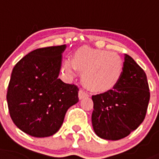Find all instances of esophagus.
Returning a JSON list of instances; mask_svg holds the SVG:
<instances>
[{
    "instance_id": "obj_1",
    "label": "esophagus",
    "mask_w": 159,
    "mask_h": 159,
    "mask_svg": "<svg viewBox=\"0 0 159 159\" xmlns=\"http://www.w3.org/2000/svg\"><path fill=\"white\" fill-rule=\"evenodd\" d=\"M78 96H79V99H83V98L88 97L89 94L86 91H84V90H80Z\"/></svg>"
}]
</instances>
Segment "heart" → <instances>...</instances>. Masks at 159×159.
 <instances>
[{
  "label": "heart",
  "mask_w": 159,
  "mask_h": 159,
  "mask_svg": "<svg viewBox=\"0 0 159 159\" xmlns=\"http://www.w3.org/2000/svg\"><path fill=\"white\" fill-rule=\"evenodd\" d=\"M84 72L83 82L94 91H105L119 82L123 72V63L119 55L108 50L82 49L74 59L64 60L63 69L67 75L74 77L77 68Z\"/></svg>",
  "instance_id": "b5f03b06"
}]
</instances>
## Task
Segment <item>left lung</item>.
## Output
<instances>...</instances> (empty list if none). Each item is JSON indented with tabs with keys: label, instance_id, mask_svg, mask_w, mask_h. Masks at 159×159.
<instances>
[{
	"label": "left lung",
	"instance_id": "1",
	"mask_svg": "<svg viewBox=\"0 0 159 159\" xmlns=\"http://www.w3.org/2000/svg\"><path fill=\"white\" fill-rule=\"evenodd\" d=\"M149 97L144 71L131 56L125 55L119 82L112 90L92 95L91 122L95 134L109 140L127 136L144 121Z\"/></svg>",
	"mask_w": 159,
	"mask_h": 159
}]
</instances>
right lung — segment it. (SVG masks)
<instances>
[{
    "instance_id": "right-lung-1",
    "label": "right lung",
    "mask_w": 159,
    "mask_h": 159,
    "mask_svg": "<svg viewBox=\"0 0 159 159\" xmlns=\"http://www.w3.org/2000/svg\"><path fill=\"white\" fill-rule=\"evenodd\" d=\"M66 45L37 49L13 68L6 95L9 111L17 127L28 135L56 133L67 110L79 100L77 86L58 77Z\"/></svg>"
}]
</instances>
